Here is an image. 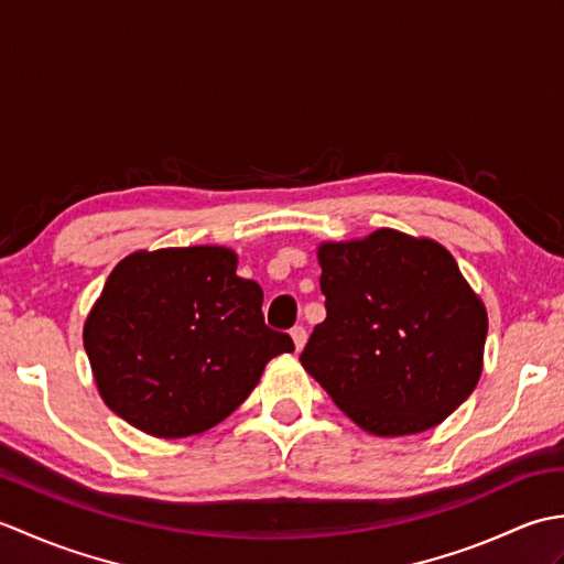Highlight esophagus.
Returning a JSON list of instances; mask_svg holds the SVG:
<instances>
[{
	"label": "esophagus",
	"mask_w": 564,
	"mask_h": 564,
	"mask_svg": "<svg viewBox=\"0 0 564 564\" xmlns=\"http://www.w3.org/2000/svg\"><path fill=\"white\" fill-rule=\"evenodd\" d=\"M291 339H293V344H295V351L301 354L305 341H307V332H305L303 327H293V329H291Z\"/></svg>",
	"instance_id": "esophagus-1"
}]
</instances>
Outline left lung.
Segmentation results:
<instances>
[{"label": "left lung", "instance_id": "left-lung-1", "mask_svg": "<svg viewBox=\"0 0 564 564\" xmlns=\"http://www.w3.org/2000/svg\"><path fill=\"white\" fill-rule=\"evenodd\" d=\"M327 319L301 364L373 436L434 429L482 376L487 310L446 247L390 227L317 247Z\"/></svg>", "mask_w": 564, "mask_h": 564}]
</instances>
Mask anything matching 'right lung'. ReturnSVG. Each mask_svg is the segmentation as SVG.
Segmentation results:
<instances>
[{"label":"right lung","mask_w":564,"mask_h":564,"mask_svg":"<svg viewBox=\"0 0 564 564\" xmlns=\"http://www.w3.org/2000/svg\"><path fill=\"white\" fill-rule=\"evenodd\" d=\"M259 283L227 247L140 249L116 263L84 322L101 400L158 438L203 434L257 388L293 339L263 325Z\"/></svg>","instance_id":"obj_1"}]
</instances>
